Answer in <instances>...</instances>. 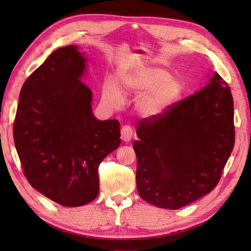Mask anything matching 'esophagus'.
<instances>
[{"label":"esophagus","instance_id":"34e87169","mask_svg":"<svg viewBox=\"0 0 251 251\" xmlns=\"http://www.w3.org/2000/svg\"><path fill=\"white\" fill-rule=\"evenodd\" d=\"M133 137V128L130 126H124L121 127V139L125 142L131 141Z\"/></svg>","mask_w":251,"mask_h":251}]
</instances>
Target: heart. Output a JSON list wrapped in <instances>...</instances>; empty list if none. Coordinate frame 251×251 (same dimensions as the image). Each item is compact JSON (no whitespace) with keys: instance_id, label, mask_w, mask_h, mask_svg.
I'll use <instances>...</instances> for the list:
<instances>
[{"instance_id":"1","label":"heart","mask_w":251,"mask_h":251,"mask_svg":"<svg viewBox=\"0 0 251 251\" xmlns=\"http://www.w3.org/2000/svg\"><path fill=\"white\" fill-rule=\"evenodd\" d=\"M182 91V83L177 77L163 69L138 67L119 74V92L113 85L105 89L103 100L112 108H119L123 96L130 93L143 94L137 103L143 117L160 116L176 101Z\"/></svg>"}]
</instances>
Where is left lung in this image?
I'll return each instance as SVG.
<instances>
[{"label":"left lung","mask_w":251,"mask_h":251,"mask_svg":"<svg viewBox=\"0 0 251 251\" xmlns=\"http://www.w3.org/2000/svg\"><path fill=\"white\" fill-rule=\"evenodd\" d=\"M133 148L141 198L179 209L214 189L234 146L233 100L214 73L206 86L160 116L141 119Z\"/></svg>","instance_id":"1"}]
</instances>
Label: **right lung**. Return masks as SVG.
Listing matches in <instances>:
<instances>
[{
  "label": "right lung",
  "instance_id": "1",
  "mask_svg": "<svg viewBox=\"0 0 251 251\" xmlns=\"http://www.w3.org/2000/svg\"><path fill=\"white\" fill-rule=\"evenodd\" d=\"M86 58L74 45L52 52L22 87L13 139L33 188L63 206L92 202L98 166L120 146L119 121L98 120L80 81Z\"/></svg>",
  "mask_w": 251,
  "mask_h": 251
}]
</instances>
